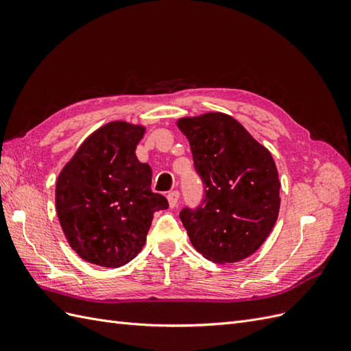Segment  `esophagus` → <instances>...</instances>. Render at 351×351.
<instances>
[{"instance_id": "obj_1", "label": "esophagus", "mask_w": 351, "mask_h": 351, "mask_svg": "<svg viewBox=\"0 0 351 351\" xmlns=\"http://www.w3.org/2000/svg\"><path fill=\"white\" fill-rule=\"evenodd\" d=\"M178 197H180V193L177 192V190H174V192L168 193L167 199H168V204H169V208H176L177 206V202H178Z\"/></svg>"}]
</instances>
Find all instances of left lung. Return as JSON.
Here are the masks:
<instances>
[{
  "instance_id": "1",
  "label": "left lung",
  "mask_w": 351,
  "mask_h": 351,
  "mask_svg": "<svg viewBox=\"0 0 351 351\" xmlns=\"http://www.w3.org/2000/svg\"><path fill=\"white\" fill-rule=\"evenodd\" d=\"M176 124L205 184L204 204L180 212L190 241L215 263L249 258L271 234L280 212L281 183L271 152L224 112L182 117Z\"/></svg>"
}]
</instances>
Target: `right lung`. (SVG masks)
Returning a JSON list of instances; mask_svg holds the SVG:
<instances>
[{
	"instance_id": "1",
	"label": "right lung",
	"mask_w": 351,
	"mask_h": 351,
	"mask_svg": "<svg viewBox=\"0 0 351 351\" xmlns=\"http://www.w3.org/2000/svg\"><path fill=\"white\" fill-rule=\"evenodd\" d=\"M145 132V125L121 120L104 124L58 174V221L83 261L123 267L145 246L155 212L168 208V200L151 190L152 168L136 156Z\"/></svg>"
}]
</instances>
